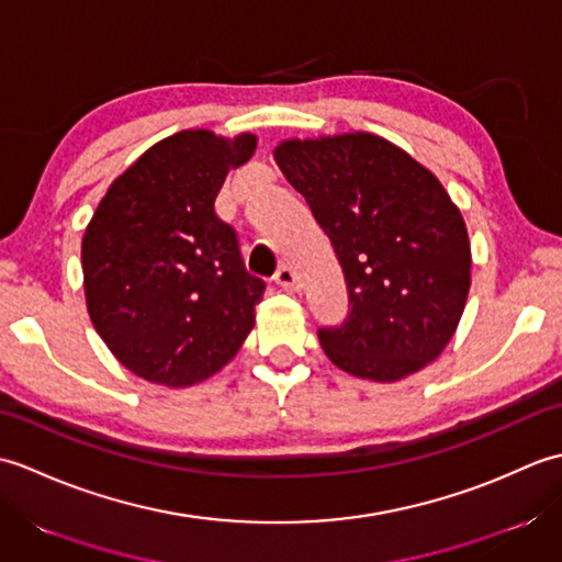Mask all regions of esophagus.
<instances>
[{
  "label": "esophagus",
  "instance_id": "obj_1",
  "mask_svg": "<svg viewBox=\"0 0 562 562\" xmlns=\"http://www.w3.org/2000/svg\"><path fill=\"white\" fill-rule=\"evenodd\" d=\"M274 282L280 284V288L284 290H300V278H296V272L290 268V266H280L278 272H274Z\"/></svg>",
  "mask_w": 562,
  "mask_h": 562
}]
</instances>
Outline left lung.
<instances>
[{
    "label": "left lung",
    "instance_id": "1",
    "mask_svg": "<svg viewBox=\"0 0 562 562\" xmlns=\"http://www.w3.org/2000/svg\"><path fill=\"white\" fill-rule=\"evenodd\" d=\"M274 161L306 198L348 282V318L318 328L328 360L372 381L437 360L471 288L469 232L437 176L369 133L288 139Z\"/></svg>",
    "mask_w": 562,
    "mask_h": 562
}]
</instances>
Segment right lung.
<instances>
[{
  "label": "right lung",
  "instance_id": "obj_1",
  "mask_svg": "<svg viewBox=\"0 0 562 562\" xmlns=\"http://www.w3.org/2000/svg\"><path fill=\"white\" fill-rule=\"evenodd\" d=\"M256 151L183 130L117 176L81 241L91 324L117 362L164 386H193L232 360L256 324L266 282L244 266L214 212L226 173Z\"/></svg>",
  "mask_w": 562,
  "mask_h": 562
}]
</instances>
